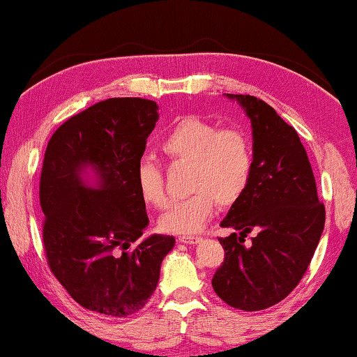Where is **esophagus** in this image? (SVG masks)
Segmentation results:
<instances>
[{"label":"esophagus","mask_w":357,"mask_h":357,"mask_svg":"<svg viewBox=\"0 0 357 357\" xmlns=\"http://www.w3.org/2000/svg\"><path fill=\"white\" fill-rule=\"evenodd\" d=\"M201 241V237L197 236H179V242L183 243H197Z\"/></svg>","instance_id":"obj_1"}]
</instances>
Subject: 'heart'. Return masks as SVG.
<instances>
[{
  "label": "heart",
  "instance_id": "b5f03b06",
  "mask_svg": "<svg viewBox=\"0 0 357 357\" xmlns=\"http://www.w3.org/2000/svg\"><path fill=\"white\" fill-rule=\"evenodd\" d=\"M161 150L174 163L191 165L188 189L192 191L161 215L160 227L165 232H199L219 202L231 206L249 188L254 146L243 130L222 128L197 115H186L171 126ZM137 186L146 204L163 207L168 201L163 173L151 158L138 163Z\"/></svg>",
  "mask_w": 357,
  "mask_h": 357
}]
</instances>
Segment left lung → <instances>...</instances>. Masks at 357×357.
<instances>
[{
    "label": "left lung",
    "instance_id": "8db88e82",
    "mask_svg": "<svg viewBox=\"0 0 357 357\" xmlns=\"http://www.w3.org/2000/svg\"><path fill=\"white\" fill-rule=\"evenodd\" d=\"M252 123L254 173L220 225L234 231L219 237L225 255L212 288L229 306L259 311L287 298L308 268L324 229V206L295 128L268 103L234 96ZM257 232L250 244L247 233Z\"/></svg>",
    "mask_w": 357,
    "mask_h": 357
}]
</instances>
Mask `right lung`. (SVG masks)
Returning a JSON list of instances; mask_svg holds the SVG:
<instances>
[{
  "label": "right lung",
  "instance_id": "1",
  "mask_svg": "<svg viewBox=\"0 0 357 357\" xmlns=\"http://www.w3.org/2000/svg\"><path fill=\"white\" fill-rule=\"evenodd\" d=\"M158 119L156 102L108 98L64 121L44 153L39 201L49 268L80 306L107 317H130L148 303L174 247V237L153 234L130 250L150 222L137 166Z\"/></svg>",
  "mask_w": 357,
  "mask_h": 357
}]
</instances>
